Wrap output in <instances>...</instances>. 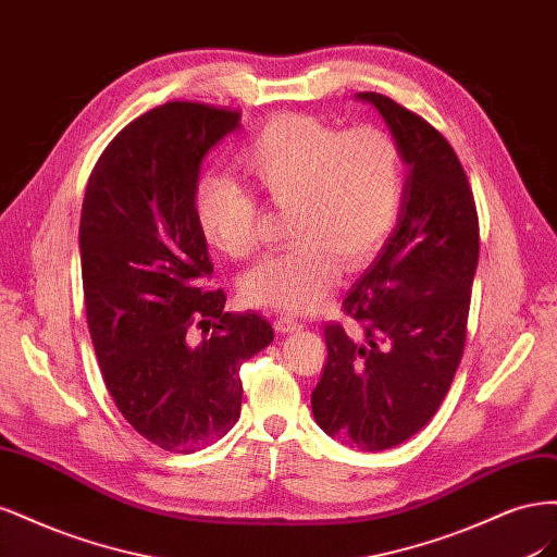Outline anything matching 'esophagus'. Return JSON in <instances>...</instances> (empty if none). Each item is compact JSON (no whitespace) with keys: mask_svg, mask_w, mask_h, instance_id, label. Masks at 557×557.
<instances>
[{"mask_svg":"<svg viewBox=\"0 0 557 557\" xmlns=\"http://www.w3.org/2000/svg\"><path fill=\"white\" fill-rule=\"evenodd\" d=\"M301 327V323H297V320H293V318H276L274 320V330L276 332H281V334H290V332H299Z\"/></svg>","mask_w":557,"mask_h":557,"instance_id":"obj_1","label":"esophagus"}]
</instances>
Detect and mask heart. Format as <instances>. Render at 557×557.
<instances>
[{
  "label": "heart",
  "instance_id": "1",
  "mask_svg": "<svg viewBox=\"0 0 557 557\" xmlns=\"http://www.w3.org/2000/svg\"><path fill=\"white\" fill-rule=\"evenodd\" d=\"M252 190L290 209L295 248L248 269L242 295L252 307L307 315L330 297L339 262L356 269L391 232L401 199V156L391 134L364 125L339 132L307 113H278L237 156ZM195 221L209 246L244 258L256 246L258 207L237 183L205 176Z\"/></svg>",
  "mask_w": 557,
  "mask_h": 557
}]
</instances>
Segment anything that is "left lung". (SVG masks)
Segmentation results:
<instances>
[{
	"mask_svg": "<svg viewBox=\"0 0 557 557\" xmlns=\"http://www.w3.org/2000/svg\"><path fill=\"white\" fill-rule=\"evenodd\" d=\"M356 99L381 113L407 176L393 232L344 299L364 334L325 325L327 362L311 411L332 440L385 450L430 423L460 364L479 221L462 164L440 132L385 95Z\"/></svg>",
	"mask_w": 557,
	"mask_h": 557,
	"instance_id": "1",
	"label": "left lung"
}]
</instances>
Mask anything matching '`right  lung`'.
I'll return each instance as SVG.
<instances>
[{
  "instance_id": "obj_1",
  "label": "right lung",
  "mask_w": 557,
  "mask_h": 557,
  "mask_svg": "<svg viewBox=\"0 0 557 557\" xmlns=\"http://www.w3.org/2000/svg\"><path fill=\"white\" fill-rule=\"evenodd\" d=\"M242 127L237 111L170 102L107 146L81 209L78 250L88 327L117 411L148 442L195 453L242 413L239 367L274 342L258 313H225L205 293L213 272L195 221V188L213 146ZM214 334L189 342L193 326Z\"/></svg>"
}]
</instances>
